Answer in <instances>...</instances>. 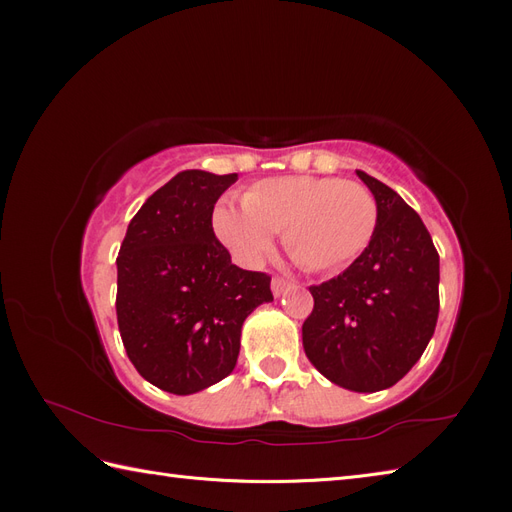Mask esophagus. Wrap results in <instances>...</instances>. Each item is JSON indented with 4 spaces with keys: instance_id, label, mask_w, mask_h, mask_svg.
Instances as JSON below:
<instances>
[{
    "instance_id": "34e87169",
    "label": "esophagus",
    "mask_w": 512,
    "mask_h": 512,
    "mask_svg": "<svg viewBox=\"0 0 512 512\" xmlns=\"http://www.w3.org/2000/svg\"><path fill=\"white\" fill-rule=\"evenodd\" d=\"M288 288H290V282L284 280V277H280V275L273 277V280H271V290H273L275 297H282V294H284Z\"/></svg>"
}]
</instances>
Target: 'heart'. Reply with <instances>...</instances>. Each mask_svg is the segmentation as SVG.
Returning <instances> with one entry per match:
<instances>
[{
    "label": "heart",
    "instance_id": "1",
    "mask_svg": "<svg viewBox=\"0 0 512 512\" xmlns=\"http://www.w3.org/2000/svg\"><path fill=\"white\" fill-rule=\"evenodd\" d=\"M215 235L247 265L282 232L286 252L307 271L346 269L374 241L378 203L369 188L337 177H277L254 183L241 196V209L218 207Z\"/></svg>",
    "mask_w": 512,
    "mask_h": 512
}]
</instances>
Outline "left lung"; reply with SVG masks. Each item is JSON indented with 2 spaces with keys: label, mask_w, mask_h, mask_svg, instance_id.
Segmentation results:
<instances>
[{
  "label": "left lung",
  "mask_w": 512,
  "mask_h": 512,
  "mask_svg": "<svg viewBox=\"0 0 512 512\" xmlns=\"http://www.w3.org/2000/svg\"><path fill=\"white\" fill-rule=\"evenodd\" d=\"M356 173L376 196V237L344 273L309 288L314 309L303 322V348L324 378L374 393L404 378L436 331L440 256L404 198Z\"/></svg>",
  "instance_id": "8db88e82"
}]
</instances>
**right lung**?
<instances>
[{
  "instance_id": "1",
  "label": "right lung",
  "mask_w": 512,
  "mask_h": 512,
  "mask_svg": "<svg viewBox=\"0 0 512 512\" xmlns=\"http://www.w3.org/2000/svg\"><path fill=\"white\" fill-rule=\"evenodd\" d=\"M237 179L183 170L147 198L119 247L121 342L162 391L190 395L226 378L243 320L273 301L271 275L232 265L213 232V207Z\"/></svg>"
}]
</instances>
